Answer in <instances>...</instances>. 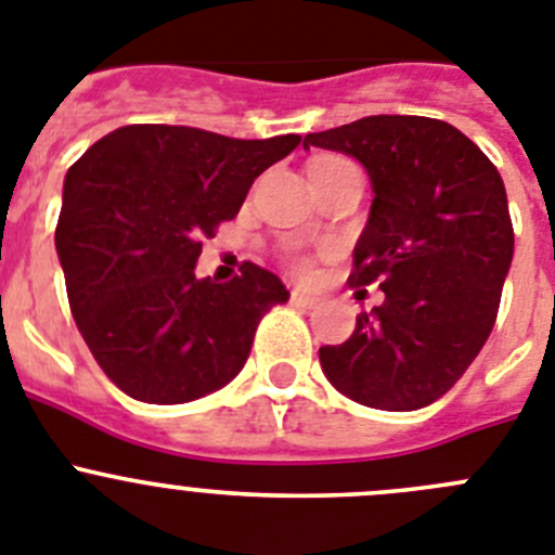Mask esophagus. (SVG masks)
Masks as SVG:
<instances>
[{
	"label": "esophagus",
	"instance_id": "obj_1",
	"mask_svg": "<svg viewBox=\"0 0 555 555\" xmlns=\"http://www.w3.org/2000/svg\"><path fill=\"white\" fill-rule=\"evenodd\" d=\"M289 301H293V307H298V309H318V307H321V298L309 296V293H301V289H293Z\"/></svg>",
	"mask_w": 555,
	"mask_h": 555
}]
</instances>
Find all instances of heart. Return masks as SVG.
I'll use <instances>...</instances> for the list:
<instances>
[{"mask_svg": "<svg viewBox=\"0 0 555 555\" xmlns=\"http://www.w3.org/2000/svg\"><path fill=\"white\" fill-rule=\"evenodd\" d=\"M328 159H337V157H323V159H318V163H328Z\"/></svg>", "mask_w": 555, "mask_h": 555, "instance_id": "1", "label": "heart"}]
</instances>
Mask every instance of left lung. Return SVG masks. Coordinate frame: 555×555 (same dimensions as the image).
Masks as SVG:
<instances>
[{
  "label": "left lung",
  "instance_id": "obj_1",
  "mask_svg": "<svg viewBox=\"0 0 555 555\" xmlns=\"http://www.w3.org/2000/svg\"><path fill=\"white\" fill-rule=\"evenodd\" d=\"M312 146L359 159L371 177L348 282L384 289L343 346L321 348L323 373L362 406H428L495 326L514 254L501 173L467 134L423 116L359 118L307 134L304 149Z\"/></svg>",
  "mask_w": 555,
  "mask_h": 555
}]
</instances>
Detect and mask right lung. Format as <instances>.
I'll use <instances>...</instances> for the list:
<instances>
[{"label":"right lung","mask_w":555,"mask_h":555,"mask_svg":"<svg viewBox=\"0 0 555 555\" xmlns=\"http://www.w3.org/2000/svg\"><path fill=\"white\" fill-rule=\"evenodd\" d=\"M301 134L237 141L129 124L68 168L54 246L79 334L107 378L143 403H188L246 364L262 314L289 298L276 273L196 279L202 237L232 221L259 173Z\"/></svg>","instance_id":"obj_1"}]
</instances>
